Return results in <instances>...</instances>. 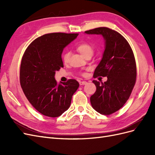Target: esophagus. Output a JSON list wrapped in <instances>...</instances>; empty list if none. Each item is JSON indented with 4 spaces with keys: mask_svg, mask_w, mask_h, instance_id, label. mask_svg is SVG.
<instances>
[{
    "mask_svg": "<svg viewBox=\"0 0 155 155\" xmlns=\"http://www.w3.org/2000/svg\"><path fill=\"white\" fill-rule=\"evenodd\" d=\"M87 83V81H80V82H79V85H86Z\"/></svg>",
    "mask_w": 155,
    "mask_h": 155,
    "instance_id": "obj_1",
    "label": "esophagus"
}]
</instances>
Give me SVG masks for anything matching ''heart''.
Wrapping results in <instances>:
<instances>
[{
  "mask_svg": "<svg viewBox=\"0 0 155 155\" xmlns=\"http://www.w3.org/2000/svg\"><path fill=\"white\" fill-rule=\"evenodd\" d=\"M76 49L84 57H87V55H92L93 54L94 51V48L93 46L86 42L84 43H81L77 45ZM70 55V51H66L63 55V61L64 63H67L69 60Z\"/></svg>",
  "mask_w": 155,
  "mask_h": 155,
  "instance_id": "obj_1",
  "label": "heart"
}]
</instances>
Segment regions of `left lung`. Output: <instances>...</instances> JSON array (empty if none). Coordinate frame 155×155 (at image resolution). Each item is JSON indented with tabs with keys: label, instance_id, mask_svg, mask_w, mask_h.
<instances>
[{
	"label": "left lung",
	"instance_id": "1",
	"mask_svg": "<svg viewBox=\"0 0 155 155\" xmlns=\"http://www.w3.org/2000/svg\"><path fill=\"white\" fill-rule=\"evenodd\" d=\"M85 33L101 35L105 40L104 52L94 77H107V80L101 84L92 81L96 91L90 100L95 110L109 115L124 105L135 85L137 66L133 51L122 35L109 28H97Z\"/></svg>",
	"mask_w": 155,
	"mask_h": 155
}]
</instances>
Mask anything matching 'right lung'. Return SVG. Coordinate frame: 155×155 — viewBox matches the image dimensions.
<instances>
[{
    "mask_svg": "<svg viewBox=\"0 0 155 155\" xmlns=\"http://www.w3.org/2000/svg\"><path fill=\"white\" fill-rule=\"evenodd\" d=\"M78 34L51 33L35 39L22 56L20 83L28 100L46 116L55 118L68 110L79 85L76 79L58 84L55 72L63 67L61 58L65 46Z\"/></svg>",
    "mask_w": 155,
    "mask_h": 155,
    "instance_id": "1",
    "label": "right lung"
}]
</instances>
